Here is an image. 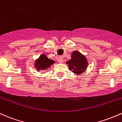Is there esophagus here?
Wrapping results in <instances>:
<instances>
[{
	"label": "esophagus",
	"instance_id": "esophagus-1",
	"mask_svg": "<svg viewBox=\"0 0 122 122\" xmlns=\"http://www.w3.org/2000/svg\"><path fill=\"white\" fill-rule=\"evenodd\" d=\"M57 61H58L59 63H62L63 61V57L61 56H59L57 58Z\"/></svg>",
	"mask_w": 122,
	"mask_h": 122
}]
</instances>
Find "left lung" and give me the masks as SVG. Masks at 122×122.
<instances>
[{
    "label": "left lung",
    "mask_w": 122,
    "mask_h": 122,
    "mask_svg": "<svg viewBox=\"0 0 122 122\" xmlns=\"http://www.w3.org/2000/svg\"><path fill=\"white\" fill-rule=\"evenodd\" d=\"M71 57V59L66 61L69 70L77 75L81 74L86 70L88 65L86 57L78 51H74Z\"/></svg>",
    "instance_id": "obj_1"
}]
</instances>
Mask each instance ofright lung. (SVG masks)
<instances>
[{
	"label": "right lung",
	"instance_id": "1",
	"mask_svg": "<svg viewBox=\"0 0 122 122\" xmlns=\"http://www.w3.org/2000/svg\"><path fill=\"white\" fill-rule=\"evenodd\" d=\"M54 63V61L48 58L45 54L41 55L39 58L35 61V67L37 71L47 70V68L50 67Z\"/></svg>",
	"mask_w": 122,
	"mask_h": 122
}]
</instances>
